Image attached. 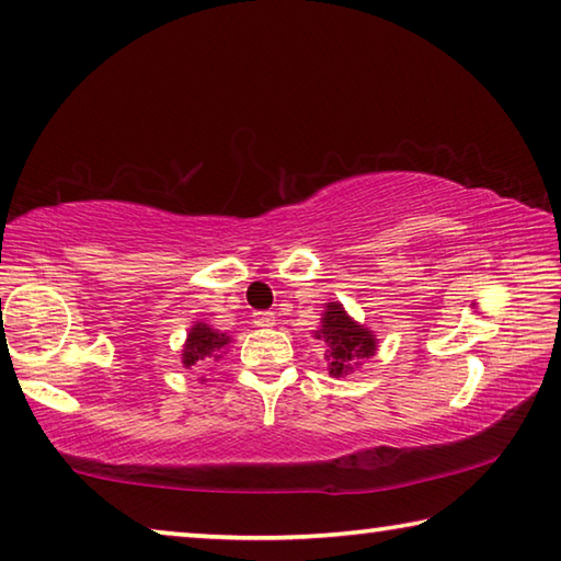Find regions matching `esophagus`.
I'll return each instance as SVG.
<instances>
[{
	"label": "esophagus",
	"mask_w": 561,
	"mask_h": 561,
	"mask_svg": "<svg viewBox=\"0 0 561 561\" xmlns=\"http://www.w3.org/2000/svg\"><path fill=\"white\" fill-rule=\"evenodd\" d=\"M254 324L262 327V329H270V327L277 324V317H274L272 311H257V314H254Z\"/></svg>",
	"instance_id": "1"
}]
</instances>
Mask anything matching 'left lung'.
<instances>
[{
  "mask_svg": "<svg viewBox=\"0 0 561 561\" xmlns=\"http://www.w3.org/2000/svg\"><path fill=\"white\" fill-rule=\"evenodd\" d=\"M314 339L327 346L324 358L329 360V376L334 378L358 371L364 360L376 356L378 351V339L374 331L366 324H358L354 317H348L341 301H327Z\"/></svg>",
  "mask_w": 561,
  "mask_h": 561,
  "instance_id": "1",
  "label": "left lung"
}]
</instances>
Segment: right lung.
Masks as SVG:
<instances>
[{"mask_svg":"<svg viewBox=\"0 0 561 561\" xmlns=\"http://www.w3.org/2000/svg\"><path fill=\"white\" fill-rule=\"evenodd\" d=\"M232 344V339L222 334V331L213 329L205 321H195L187 331V339L183 344V354H180V360H183L185 368H195L201 364H210V360L222 358L225 348ZM205 381V378H201Z\"/></svg>","mask_w":561,"mask_h":561,"instance_id":"right-lung-1","label":"right lung"}]
</instances>
